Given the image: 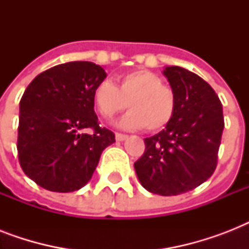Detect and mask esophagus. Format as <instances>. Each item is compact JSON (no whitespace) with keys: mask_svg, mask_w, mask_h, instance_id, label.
Here are the masks:
<instances>
[{"mask_svg":"<svg viewBox=\"0 0 249 249\" xmlns=\"http://www.w3.org/2000/svg\"><path fill=\"white\" fill-rule=\"evenodd\" d=\"M115 137H116V141H119V142H123V141H125L126 138H128V136H126V134H121V133H116V134H115Z\"/></svg>","mask_w":249,"mask_h":249,"instance_id":"34e87169","label":"esophagus"}]
</instances>
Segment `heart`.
<instances>
[{"label": "heart", "mask_w": 249, "mask_h": 249, "mask_svg": "<svg viewBox=\"0 0 249 249\" xmlns=\"http://www.w3.org/2000/svg\"><path fill=\"white\" fill-rule=\"evenodd\" d=\"M94 105L103 117H112L124 108L130 109L120 120L126 129L143 128L159 132L169 124L176 112V93L151 71H133L121 76L119 85L103 80L94 88Z\"/></svg>", "instance_id": "heart-1"}]
</instances>
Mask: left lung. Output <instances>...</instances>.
Listing matches in <instances>:
<instances>
[{"mask_svg":"<svg viewBox=\"0 0 249 249\" xmlns=\"http://www.w3.org/2000/svg\"><path fill=\"white\" fill-rule=\"evenodd\" d=\"M163 73L176 93V112L165 129L144 140L134 169L147 191L172 196L212 176L225 123L220 98L200 76L177 66Z\"/></svg>","mask_w":249,"mask_h":249,"instance_id":"left-lung-1","label":"left lung"}]
</instances>
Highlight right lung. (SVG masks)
<instances>
[{
    "mask_svg": "<svg viewBox=\"0 0 249 249\" xmlns=\"http://www.w3.org/2000/svg\"><path fill=\"white\" fill-rule=\"evenodd\" d=\"M106 76L95 63L68 62L36 76L25 89L19 103L18 156L23 172L41 187L54 193L84 187L102 151L115 142L94 112V88Z\"/></svg>",
    "mask_w": 249,
    "mask_h": 249,
    "instance_id": "obj_1",
    "label": "right lung"
}]
</instances>
